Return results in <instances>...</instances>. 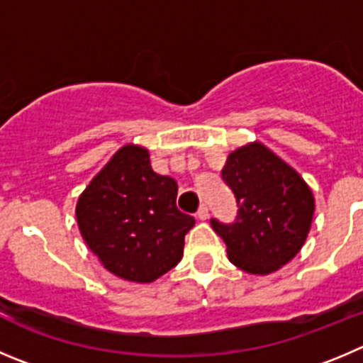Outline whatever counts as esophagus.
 Returning a JSON list of instances; mask_svg holds the SVG:
<instances>
[{"label": "esophagus", "mask_w": 363, "mask_h": 363, "mask_svg": "<svg viewBox=\"0 0 363 363\" xmlns=\"http://www.w3.org/2000/svg\"><path fill=\"white\" fill-rule=\"evenodd\" d=\"M197 218H199V220H208V218H209V209H208V206L202 204L201 208H199Z\"/></svg>", "instance_id": "obj_1"}]
</instances>
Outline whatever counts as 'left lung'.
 <instances>
[{"label":"left lung","instance_id":"obj_1","mask_svg":"<svg viewBox=\"0 0 363 363\" xmlns=\"http://www.w3.org/2000/svg\"><path fill=\"white\" fill-rule=\"evenodd\" d=\"M222 179L233 189L238 216L233 223L211 218L228 245L233 265L249 274L276 272L304 245L315 199L304 179L262 143L229 154Z\"/></svg>","mask_w":363,"mask_h":363}]
</instances>
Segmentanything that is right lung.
I'll return each instance as SVG.
<instances>
[{
    "instance_id": "obj_1",
    "label": "right lung",
    "mask_w": 363,
    "mask_h": 363,
    "mask_svg": "<svg viewBox=\"0 0 363 363\" xmlns=\"http://www.w3.org/2000/svg\"><path fill=\"white\" fill-rule=\"evenodd\" d=\"M175 201L177 182L152 170L147 148L125 145L79 197L80 235L114 276L152 283L181 262L195 225Z\"/></svg>"
}]
</instances>
